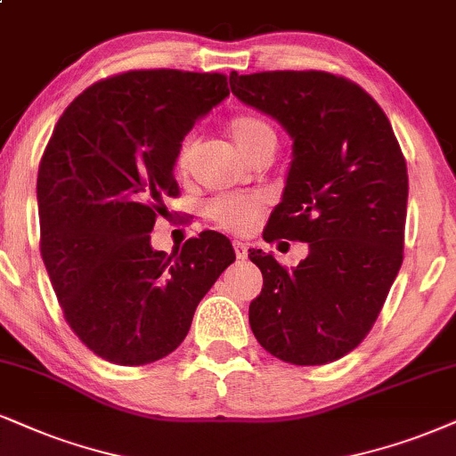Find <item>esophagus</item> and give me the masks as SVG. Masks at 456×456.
<instances>
[{
    "mask_svg": "<svg viewBox=\"0 0 456 456\" xmlns=\"http://www.w3.org/2000/svg\"><path fill=\"white\" fill-rule=\"evenodd\" d=\"M247 249H249V247H247V243H243V240H234V251H237L239 260H245Z\"/></svg>",
    "mask_w": 456,
    "mask_h": 456,
    "instance_id": "1",
    "label": "esophagus"
}]
</instances>
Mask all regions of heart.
<instances>
[{"mask_svg": "<svg viewBox=\"0 0 456 456\" xmlns=\"http://www.w3.org/2000/svg\"><path fill=\"white\" fill-rule=\"evenodd\" d=\"M230 134H232L234 143L239 145V150L247 156L251 148L257 142H262L264 137H274L273 126L268 122L260 120L256 116H237L230 122ZM190 151H192V142H183L179 148L177 165L185 167L188 165ZM266 205V196L264 194H219L216 199L209 200L207 205V216L213 222L219 224L222 228L232 230V232H247V230L254 228L256 219L260 217V213Z\"/></svg>", "mask_w": 456, "mask_h": 456, "instance_id": "1", "label": "heart"}]
</instances>
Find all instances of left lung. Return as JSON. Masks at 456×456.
<instances>
[{"instance_id": "8db88e82", "label": "left lung", "mask_w": 456, "mask_h": 456, "mask_svg": "<svg viewBox=\"0 0 456 456\" xmlns=\"http://www.w3.org/2000/svg\"><path fill=\"white\" fill-rule=\"evenodd\" d=\"M230 88L291 137L288 179L264 240L308 243L289 271L273 254L251 251L264 288L249 325L283 362H336L365 338L400 273L408 207L400 143L380 105L331 73L232 71Z\"/></svg>"}]
</instances>
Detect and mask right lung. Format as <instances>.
Wrapping results in <instances>:
<instances>
[{
    "label": "right lung",
    "mask_w": 456,
    "mask_h": 456,
    "mask_svg": "<svg viewBox=\"0 0 456 456\" xmlns=\"http://www.w3.org/2000/svg\"><path fill=\"white\" fill-rule=\"evenodd\" d=\"M230 94L222 73L126 71L93 84L56 122L37 173L42 260L67 323L118 365L167 357L230 264L224 234L205 230L175 254L151 228L192 126Z\"/></svg>",
    "instance_id": "obj_1"
}]
</instances>
